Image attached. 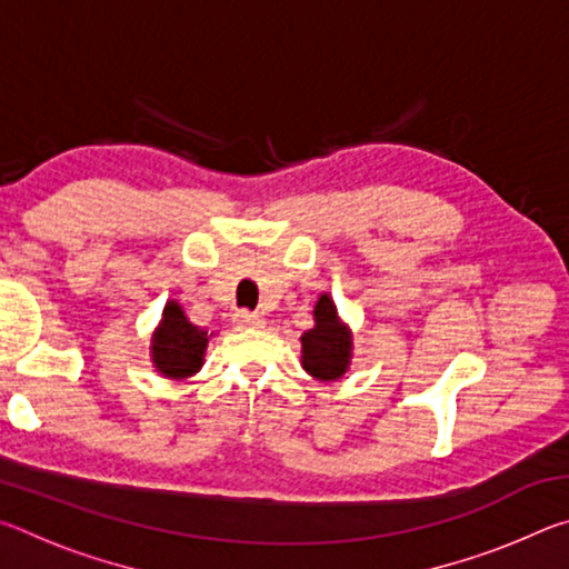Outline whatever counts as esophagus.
Listing matches in <instances>:
<instances>
[{
    "mask_svg": "<svg viewBox=\"0 0 569 569\" xmlns=\"http://www.w3.org/2000/svg\"><path fill=\"white\" fill-rule=\"evenodd\" d=\"M236 323L240 326V329H261V326L266 323V319H263V316L250 313V311H238L236 313Z\"/></svg>",
    "mask_w": 569,
    "mask_h": 569,
    "instance_id": "obj_1",
    "label": "esophagus"
}]
</instances>
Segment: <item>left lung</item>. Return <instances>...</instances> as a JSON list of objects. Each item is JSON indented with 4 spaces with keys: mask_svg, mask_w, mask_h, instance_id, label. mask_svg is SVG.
<instances>
[{
    "mask_svg": "<svg viewBox=\"0 0 569 569\" xmlns=\"http://www.w3.org/2000/svg\"><path fill=\"white\" fill-rule=\"evenodd\" d=\"M353 359V333L329 293L313 306V329L301 336V366L316 381H339Z\"/></svg>",
    "mask_w": 569,
    "mask_h": 569,
    "instance_id": "8db88e82",
    "label": "left lung"
}]
</instances>
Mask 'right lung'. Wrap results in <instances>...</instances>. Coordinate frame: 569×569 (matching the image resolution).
I'll return each mask as SVG.
<instances>
[{
  "mask_svg": "<svg viewBox=\"0 0 569 569\" xmlns=\"http://www.w3.org/2000/svg\"><path fill=\"white\" fill-rule=\"evenodd\" d=\"M216 333H208L200 326L190 323L182 306L170 298L162 308L158 329L152 331L150 339V359L160 377L182 381L190 379L192 373L200 371L206 361L208 341Z\"/></svg>",
  "mask_w": 569,
  "mask_h": 569,
  "instance_id": "obj_1",
  "label": "right lung"
}]
</instances>
